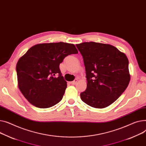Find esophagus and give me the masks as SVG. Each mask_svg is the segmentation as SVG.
Masks as SVG:
<instances>
[{
  "label": "esophagus",
  "mask_w": 146,
  "mask_h": 146,
  "mask_svg": "<svg viewBox=\"0 0 146 146\" xmlns=\"http://www.w3.org/2000/svg\"><path fill=\"white\" fill-rule=\"evenodd\" d=\"M77 82H78V80H77V79H75L74 81H73V82H70V83L72 84H73V85H75L77 83Z\"/></svg>",
  "instance_id": "esophagus-1"
}]
</instances>
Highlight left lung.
Listing matches in <instances>:
<instances>
[{
  "instance_id": "8db88e82",
  "label": "left lung",
  "mask_w": 146,
  "mask_h": 146,
  "mask_svg": "<svg viewBox=\"0 0 146 146\" xmlns=\"http://www.w3.org/2000/svg\"><path fill=\"white\" fill-rule=\"evenodd\" d=\"M76 46L83 58L87 82L80 98L93 108H105L117 100L129 84L127 57L109 44L91 42Z\"/></svg>"
}]
</instances>
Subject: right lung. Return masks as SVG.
<instances>
[{
  "label": "right lung",
  "instance_id": "right-lung-1",
  "mask_svg": "<svg viewBox=\"0 0 146 146\" xmlns=\"http://www.w3.org/2000/svg\"><path fill=\"white\" fill-rule=\"evenodd\" d=\"M78 53L74 44L40 43L31 47L16 64L18 87L27 101L45 109L60 102L67 87L59 69L64 57Z\"/></svg>",
  "mask_w": 146,
  "mask_h": 146
}]
</instances>
